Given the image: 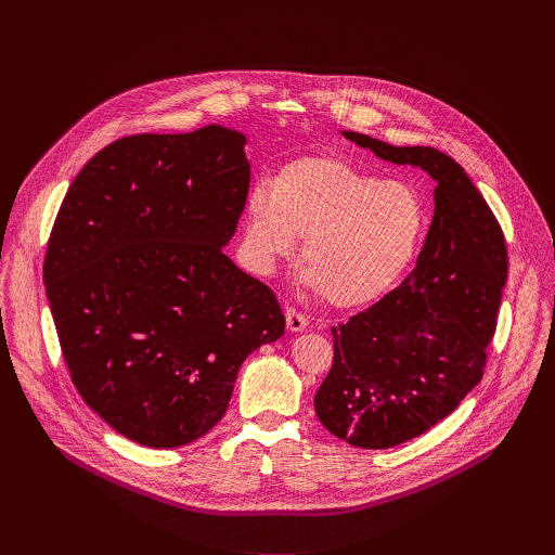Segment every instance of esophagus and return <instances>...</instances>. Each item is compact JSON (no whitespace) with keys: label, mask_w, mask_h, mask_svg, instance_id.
Returning a JSON list of instances; mask_svg holds the SVG:
<instances>
[{"label":"esophagus","mask_w":555,"mask_h":555,"mask_svg":"<svg viewBox=\"0 0 555 555\" xmlns=\"http://www.w3.org/2000/svg\"><path fill=\"white\" fill-rule=\"evenodd\" d=\"M285 323H287V330L289 332H305L307 330V319H305V315L302 313H298L294 307H287L285 309Z\"/></svg>","instance_id":"1"}]
</instances>
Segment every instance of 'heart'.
I'll return each mask as SVG.
<instances>
[{
  "instance_id": "obj_1",
  "label": "heart",
  "mask_w": 555,
  "mask_h": 555,
  "mask_svg": "<svg viewBox=\"0 0 555 555\" xmlns=\"http://www.w3.org/2000/svg\"><path fill=\"white\" fill-rule=\"evenodd\" d=\"M430 212L424 195L343 157H300L276 184H257L246 206V248L259 270L305 240V285L340 309L384 298L413 266Z\"/></svg>"
}]
</instances>
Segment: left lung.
Returning <instances> with one entry per match:
<instances>
[{"label": "left lung", "mask_w": 555, "mask_h": 555, "mask_svg": "<svg viewBox=\"0 0 555 555\" xmlns=\"http://www.w3.org/2000/svg\"><path fill=\"white\" fill-rule=\"evenodd\" d=\"M343 135L435 182V215L417 268L334 334V364L313 409L356 448L384 450L446 420L483 377L494 336L507 248L488 202L461 165L430 146Z\"/></svg>", "instance_id": "left-lung-1"}]
</instances>
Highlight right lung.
<instances>
[{
	"mask_svg": "<svg viewBox=\"0 0 555 555\" xmlns=\"http://www.w3.org/2000/svg\"><path fill=\"white\" fill-rule=\"evenodd\" d=\"M246 142L221 125L120 138L56 215L43 283L65 364L140 446L204 437L244 360L285 332L272 289L223 253L250 186Z\"/></svg>",
	"mask_w": 555,
	"mask_h": 555,
	"instance_id": "right-lung-1",
	"label": "right lung"
}]
</instances>
